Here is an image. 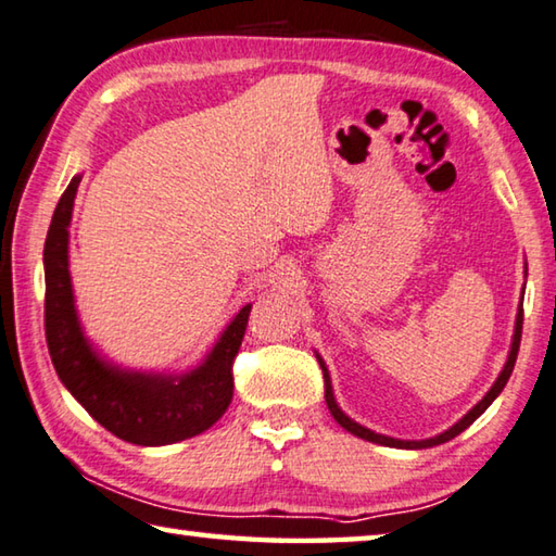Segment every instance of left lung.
<instances>
[{
    "instance_id": "obj_1",
    "label": "left lung",
    "mask_w": 556,
    "mask_h": 556,
    "mask_svg": "<svg viewBox=\"0 0 556 556\" xmlns=\"http://www.w3.org/2000/svg\"><path fill=\"white\" fill-rule=\"evenodd\" d=\"M520 338H522V303L520 307H517V320H515V334H513V344H509V354H507V362L503 371H500L495 384L490 387L488 394L480 399V402L470 408V412L458 418L456 424L451 426V429H445L443 433L433 435V439H424V441H402V439H391V435H384V433H377L367 429V426H362L357 421H352V418L342 412V408L338 406V402H334V394H332V381H330V371H327L325 362L320 354H315L317 362H320V369H323V377H325V402H327V408H330V414L334 416V421H338L344 431H350L354 435H359V439L364 441H371V443H379V445H389V448H412V451H418V448H433V445H441L445 441L456 439L458 433H463L468 429V426L476 421V418L485 412V408L495 402V399L500 396V391L505 389L509 375H513L515 369V359H517V352H520Z\"/></svg>"
}]
</instances>
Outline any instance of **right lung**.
<instances>
[{
    "label": "right lung",
    "mask_w": 556,
    "mask_h": 556,
    "mask_svg": "<svg viewBox=\"0 0 556 556\" xmlns=\"http://www.w3.org/2000/svg\"><path fill=\"white\" fill-rule=\"evenodd\" d=\"M78 185L80 175L61 194L43 243V323L53 369L73 399L127 443L167 445L204 433L231 404V364L249 325L251 303L233 315L206 357L181 375L125 369L103 357L86 338L71 286L68 226Z\"/></svg>",
    "instance_id": "right-lung-1"
}]
</instances>
